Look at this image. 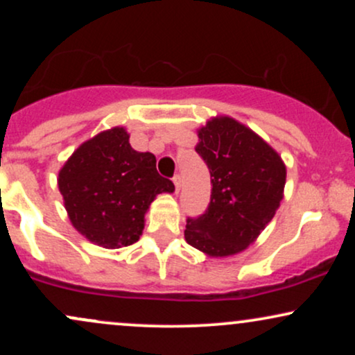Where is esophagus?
Segmentation results:
<instances>
[{"instance_id": "34e87169", "label": "esophagus", "mask_w": 355, "mask_h": 355, "mask_svg": "<svg viewBox=\"0 0 355 355\" xmlns=\"http://www.w3.org/2000/svg\"><path fill=\"white\" fill-rule=\"evenodd\" d=\"M173 185H175V190H180V185H182V178H180V175H175L173 177Z\"/></svg>"}]
</instances>
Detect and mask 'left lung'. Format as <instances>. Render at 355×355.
Segmentation results:
<instances>
[{
  "mask_svg": "<svg viewBox=\"0 0 355 355\" xmlns=\"http://www.w3.org/2000/svg\"><path fill=\"white\" fill-rule=\"evenodd\" d=\"M195 146L210 170L209 209L187 220L185 240L209 257L243 252L274 218L287 168L270 145L235 118L214 116Z\"/></svg>",
  "mask_w": 355,
  "mask_h": 355,
  "instance_id": "8db88e82",
  "label": "left lung"
}]
</instances>
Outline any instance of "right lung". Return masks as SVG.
<instances>
[{"label": "right lung", "instance_id": "obj_1", "mask_svg": "<svg viewBox=\"0 0 355 355\" xmlns=\"http://www.w3.org/2000/svg\"><path fill=\"white\" fill-rule=\"evenodd\" d=\"M123 126L83 141L58 173V189L71 225L105 248L135 243L158 193L175 185L157 172V158L137 152Z\"/></svg>", "mask_w": 355, "mask_h": 355}]
</instances>
